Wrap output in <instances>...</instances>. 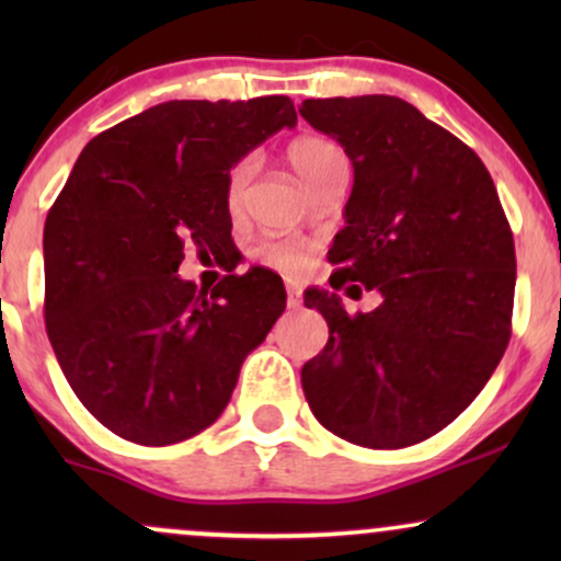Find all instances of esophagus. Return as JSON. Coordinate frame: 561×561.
<instances>
[{
  "instance_id": "obj_1",
  "label": "esophagus",
  "mask_w": 561,
  "mask_h": 561,
  "mask_svg": "<svg viewBox=\"0 0 561 561\" xmlns=\"http://www.w3.org/2000/svg\"><path fill=\"white\" fill-rule=\"evenodd\" d=\"M300 287L293 285V282H287V308H300Z\"/></svg>"
}]
</instances>
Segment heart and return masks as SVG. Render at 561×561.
<instances>
[{
    "instance_id": "obj_1",
    "label": "heart",
    "mask_w": 561,
    "mask_h": 561,
    "mask_svg": "<svg viewBox=\"0 0 561 561\" xmlns=\"http://www.w3.org/2000/svg\"><path fill=\"white\" fill-rule=\"evenodd\" d=\"M287 160L293 165V171L313 190V184L332 169L337 160L343 158V150L337 145L324 137H298L289 141L287 147ZM253 176V158H242L240 163L231 165L227 186H224V203H227L229 216H240L244 210V197H248V184ZM253 255L263 266L276 268V272L285 274H298L308 266L311 261V248L302 240H263L253 248Z\"/></svg>"
}]
</instances>
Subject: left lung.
Masks as SVG:
<instances>
[{
    "mask_svg": "<svg viewBox=\"0 0 561 561\" xmlns=\"http://www.w3.org/2000/svg\"><path fill=\"white\" fill-rule=\"evenodd\" d=\"M300 115L353 163L327 255L337 287L382 295L351 317L334 293L306 289L330 324L300 371L306 401L356 446L427 440L478 398L512 337L517 259L499 192L474 150L398 96L306 100Z\"/></svg>",
    "mask_w": 561,
    "mask_h": 561,
    "instance_id": "1",
    "label": "left lung"
}]
</instances>
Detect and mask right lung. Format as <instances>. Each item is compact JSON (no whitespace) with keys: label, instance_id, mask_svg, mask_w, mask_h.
Wrapping results in <instances>:
<instances>
[{"label":"right lung","instance_id":"1","mask_svg":"<svg viewBox=\"0 0 561 561\" xmlns=\"http://www.w3.org/2000/svg\"><path fill=\"white\" fill-rule=\"evenodd\" d=\"M295 124L289 96L171 100L81 150L44 224V321L68 385L115 435L171 446L210 427L285 311L266 268L210 295L176 272L190 242L229 248L231 165Z\"/></svg>","mask_w":561,"mask_h":561}]
</instances>
